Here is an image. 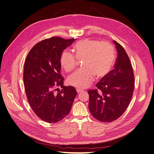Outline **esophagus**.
Instances as JSON below:
<instances>
[{"label": "esophagus", "mask_w": 154, "mask_h": 154, "mask_svg": "<svg viewBox=\"0 0 154 154\" xmlns=\"http://www.w3.org/2000/svg\"><path fill=\"white\" fill-rule=\"evenodd\" d=\"M76 91L78 92V94H80V93H81L83 91V90L82 89H80V88H76Z\"/></svg>", "instance_id": "34e87169"}]
</instances>
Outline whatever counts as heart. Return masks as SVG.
Listing matches in <instances>:
<instances>
[{"mask_svg":"<svg viewBox=\"0 0 154 154\" xmlns=\"http://www.w3.org/2000/svg\"><path fill=\"white\" fill-rule=\"evenodd\" d=\"M72 53L65 51L60 57V65L65 71L71 72L78 65V60H83L82 70L70 75L67 84L77 88L89 87L94 76H105L113 67L115 60L114 46L108 42L83 39L73 46ZM77 59H76L75 58Z\"/></svg>","mask_w":154,"mask_h":154,"instance_id":"heart-1","label":"heart"}]
</instances>
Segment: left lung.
I'll return each mask as SVG.
<instances>
[{
	"instance_id": "1",
	"label": "left lung",
	"mask_w": 154,
	"mask_h": 154,
	"mask_svg": "<svg viewBox=\"0 0 154 154\" xmlns=\"http://www.w3.org/2000/svg\"><path fill=\"white\" fill-rule=\"evenodd\" d=\"M118 52L114 69L101 79L97 89L88 90V109L92 116L102 122L118 119L132 99L134 76L130 59L123 48L113 41Z\"/></svg>"
}]
</instances>
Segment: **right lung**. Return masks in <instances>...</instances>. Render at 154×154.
<instances>
[{
	"label": "right lung",
	"mask_w": 154,
	"mask_h": 154,
	"mask_svg": "<svg viewBox=\"0 0 154 154\" xmlns=\"http://www.w3.org/2000/svg\"><path fill=\"white\" fill-rule=\"evenodd\" d=\"M75 40L60 37L45 39L27 56L23 74L26 96L34 112L45 122L57 123L67 116L77 94L74 87L63 85L60 74V57Z\"/></svg>",
	"instance_id": "add662e5"
}]
</instances>
